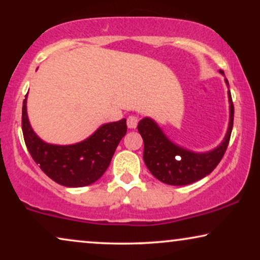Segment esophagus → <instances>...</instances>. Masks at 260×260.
<instances>
[{
  "instance_id": "34e87169",
  "label": "esophagus",
  "mask_w": 260,
  "mask_h": 260,
  "mask_svg": "<svg viewBox=\"0 0 260 260\" xmlns=\"http://www.w3.org/2000/svg\"><path fill=\"white\" fill-rule=\"evenodd\" d=\"M126 122H127V127H129V129H136V126L138 124V117L131 115L127 117Z\"/></svg>"
}]
</instances>
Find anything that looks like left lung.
Instances as JSON below:
<instances>
[{"mask_svg": "<svg viewBox=\"0 0 260 260\" xmlns=\"http://www.w3.org/2000/svg\"><path fill=\"white\" fill-rule=\"evenodd\" d=\"M220 73L223 74L222 71ZM227 86L229 81L225 79ZM230 124L222 143L208 152H193L174 144L151 118H143L137 129L144 142L143 159L156 179L172 186H184L211 174L225 155L233 127L234 106L229 91Z\"/></svg>", "mask_w": 260, "mask_h": 260, "instance_id": "1", "label": "left lung"}]
</instances>
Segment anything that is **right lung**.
<instances>
[{
  "label": "right lung",
  "instance_id": "add662e5",
  "mask_svg": "<svg viewBox=\"0 0 260 260\" xmlns=\"http://www.w3.org/2000/svg\"><path fill=\"white\" fill-rule=\"evenodd\" d=\"M27 94L22 106L24 143L35 163L49 179L65 187H84L101 179L117 145L126 134V119L102 125L93 135L71 145L48 144L31 129L27 116Z\"/></svg>",
  "mask_w": 260,
  "mask_h": 260
}]
</instances>
